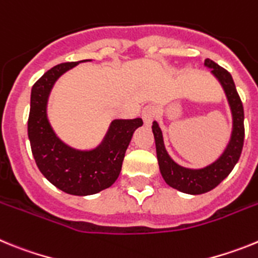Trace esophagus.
Instances as JSON below:
<instances>
[{"label":"esophagus","mask_w":258,"mask_h":258,"mask_svg":"<svg viewBox=\"0 0 258 258\" xmlns=\"http://www.w3.org/2000/svg\"><path fill=\"white\" fill-rule=\"evenodd\" d=\"M155 116H156V111H155V108L152 106H147L143 108L142 111V118H143V122H145V125H151L152 121H154Z\"/></svg>","instance_id":"1"}]
</instances>
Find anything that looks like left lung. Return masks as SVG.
<instances>
[{"label":"left lung","instance_id":"left-lung-1","mask_svg":"<svg viewBox=\"0 0 258 258\" xmlns=\"http://www.w3.org/2000/svg\"><path fill=\"white\" fill-rule=\"evenodd\" d=\"M204 66L211 68V74L218 80L229 102L232 117V131L226 149L217 160L200 169L184 168L175 163L169 156L164 145L163 132L156 121L152 124V133L156 145L157 163L164 181L170 187L190 195H200L213 190L230 174L240 157L243 143H244V109L240 97L236 92L235 84L231 75L225 68L207 58Z\"/></svg>","mask_w":258,"mask_h":258}]
</instances>
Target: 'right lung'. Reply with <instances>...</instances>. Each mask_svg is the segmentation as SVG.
<instances>
[{"label":"right lung","mask_w":258,"mask_h":258,"mask_svg":"<svg viewBox=\"0 0 258 258\" xmlns=\"http://www.w3.org/2000/svg\"><path fill=\"white\" fill-rule=\"evenodd\" d=\"M67 61L52 67L38 79L31 92L28 138L38 169L59 190L86 197L112 186L121 172L125 151L142 118H116L103 141L92 150L68 146L52 131L47 118V101L56 80L81 61Z\"/></svg>","instance_id":"obj_1"}]
</instances>
